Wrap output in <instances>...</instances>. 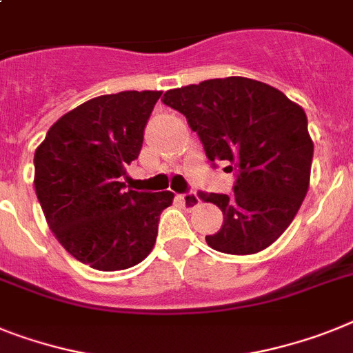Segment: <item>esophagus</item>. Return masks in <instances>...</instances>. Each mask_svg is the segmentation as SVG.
I'll return each mask as SVG.
<instances>
[{"instance_id": "34e87169", "label": "esophagus", "mask_w": 353, "mask_h": 353, "mask_svg": "<svg viewBox=\"0 0 353 353\" xmlns=\"http://www.w3.org/2000/svg\"><path fill=\"white\" fill-rule=\"evenodd\" d=\"M179 199H181V203L185 204V208L188 210H194L199 206L201 199H199V195L195 194V192H188V194H181L179 195Z\"/></svg>"}]
</instances>
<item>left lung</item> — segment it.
<instances>
[{
  "label": "left lung",
  "mask_w": 353,
  "mask_h": 353,
  "mask_svg": "<svg viewBox=\"0 0 353 353\" xmlns=\"http://www.w3.org/2000/svg\"><path fill=\"white\" fill-rule=\"evenodd\" d=\"M163 103L185 114L210 161L235 170L233 194H203L224 222L206 235L212 250L253 254L291 224L310 181L314 143L307 114L282 91L245 77L212 79L170 90Z\"/></svg>",
  "instance_id": "8db88e82"
}]
</instances>
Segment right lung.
<instances>
[{"label":"right lung","mask_w":353,"mask_h":353,"mask_svg":"<svg viewBox=\"0 0 353 353\" xmlns=\"http://www.w3.org/2000/svg\"><path fill=\"white\" fill-rule=\"evenodd\" d=\"M161 91H121L59 118L34 156L35 194L50 230L79 262L121 271L152 251L172 192L125 190Z\"/></svg>","instance_id":"add662e5"}]
</instances>
